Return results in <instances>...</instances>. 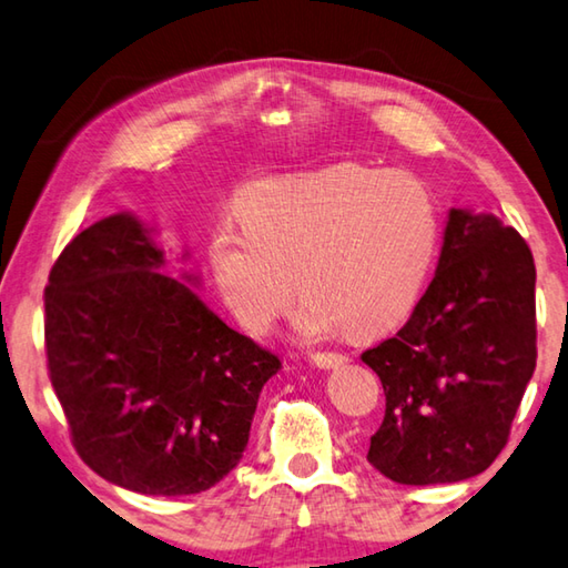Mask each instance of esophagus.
Masks as SVG:
<instances>
[{
    "mask_svg": "<svg viewBox=\"0 0 568 568\" xmlns=\"http://www.w3.org/2000/svg\"><path fill=\"white\" fill-rule=\"evenodd\" d=\"M311 361H313V365H318V368H338V365H343L345 361V355L343 353H333V351H328V353H313L311 355Z\"/></svg>",
    "mask_w": 568,
    "mask_h": 568,
    "instance_id": "1",
    "label": "esophagus"
}]
</instances>
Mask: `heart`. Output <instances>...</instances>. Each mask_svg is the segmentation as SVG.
<instances>
[{
	"label": "heart",
	"instance_id": "b5f03b06",
	"mask_svg": "<svg viewBox=\"0 0 568 568\" xmlns=\"http://www.w3.org/2000/svg\"><path fill=\"white\" fill-rule=\"evenodd\" d=\"M237 213L245 227L225 220L210 235V267L253 333L273 328L295 283L307 338L338 325L351 335L386 331L416 305L438 255V203L408 172L341 162L263 180L240 195Z\"/></svg>",
	"mask_w": 568,
	"mask_h": 568
}]
</instances>
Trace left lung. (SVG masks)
Listing matches in <instances>:
<instances>
[{"mask_svg":"<svg viewBox=\"0 0 568 568\" xmlns=\"http://www.w3.org/2000/svg\"><path fill=\"white\" fill-rule=\"evenodd\" d=\"M386 416L368 460L406 486L456 484L501 454L536 368V265L494 215L450 210L436 277L408 323L368 348Z\"/></svg>","mask_w":568,"mask_h":568,"instance_id":"left-lung-1","label":"left lung"}]
</instances>
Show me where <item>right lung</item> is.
<instances>
[{"label": "right lung", "mask_w": 568, "mask_h": 568, "mask_svg": "<svg viewBox=\"0 0 568 568\" xmlns=\"http://www.w3.org/2000/svg\"><path fill=\"white\" fill-rule=\"evenodd\" d=\"M162 265L130 213L82 230L44 287V351L84 464L134 494L190 496L240 464L281 358Z\"/></svg>", "instance_id": "obj_1"}]
</instances>
